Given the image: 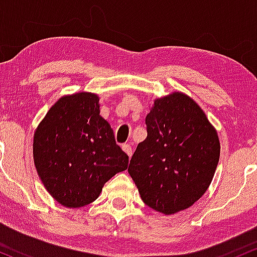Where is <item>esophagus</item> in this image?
<instances>
[{
  "instance_id": "34e87169",
  "label": "esophagus",
  "mask_w": 257,
  "mask_h": 257,
  "mask_svg": "<svg viewBox=\"0 0 257 257\" xmlns=\"http://www.w3.org/2000/svg\"><path fill=\"white\" fill-rule=\"evenodd\" d=\"M122 151L128 155V158H131V155H132V147L130 146L128 143L122 144Z\"/></svg>"
}]
</instances>
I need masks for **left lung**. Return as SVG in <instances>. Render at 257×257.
I'll list each match as a JSON object with an SVG mask.
<instances>
[{
	"label": "left lung",
	"mask_w": 257,
	"mask_h": 257,
	"mask_svg": "<svg viewBox=\"0 0 257 257\" xmlns=\"http://www.w3.org/2000/svg\"><path fill=\"white\" fill-rule=\"evenodd\" d=\"M147 138L128 165L146 205L165 215L192 206L206 192L220 159L217 132L192 98L175 92L155 99Z\"/></svg>",
	"instance_id": "8db88e82"
}]
</instances>
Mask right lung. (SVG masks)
I'll return each instance as SVG.
<instances>
[{
	"mask_svg": "<svg viewBox=\"0 0 257 257\" xmlns=\"http://www.w3.org/2000/svg\"><path fill=\"white\" fill-rule=\"evenodd\" d=\"M98 102V96L87 92L60 98L34 135L37 174L66 207L88 205L106 181L127 169L128 155L115 142Z\"/></svg>",
	"mask_w": 257,
	"mask_h": 257,
	"instance_id": "obj_1",
	"label": "right lung"
}]
</instances>
